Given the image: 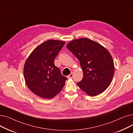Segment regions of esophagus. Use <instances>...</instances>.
I'll use <instances>...</instances> for the list:
<instances>
[{"mask_svg":"<svg viewBox=\"0 0 133 133\" xmlns=\"http://www.w3.org/2000/svg\"><path fill=\"white\" fill-rule=\"evenodd\" d=\"M73 76V73H71L70 74L68 75L67 76V78L69 79V78H72Z\"/></svg>","mask_w":133,"mask_h":133,"instance_id":"obj_1","label":"esophagus"}]
</instances>
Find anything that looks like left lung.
<instances>
[{
	"mask_svg": "<svg viewBox=\"0 0 133 133\" xmlns=\"http://www.w3.org/2000/svg\"><path fill=\"white\" fill-rule=\"evenodd\" d=\"M80 61L83 76L77 82L88 95L93 96L103 92L109 86L114 74L112 57L106 49L87 38L75 39L67 46Z\"/></svg>",
	"mask_w": 133,
	"mask_h": 133,
	"instance_id": "left-lung-1",
	"label": "left lung"
}]
</instances>
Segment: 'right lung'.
<instances>
[{"label":"right lung","instance_id":"1","mask_svg":"<svg viewBox=\"0 0 133 133\" xmlns=\"http://www.w3.org/2000/svg\"><path fill=\"white\" fill-rule=\"evenodd\" d=\"M65 42L49 40L34 49L26 60L24 75L26 85L35 94L44 99L57 95L67 79L54 65V59Z\"/></svg>","mask_w":133,"mask_h":133}]
</instances>
